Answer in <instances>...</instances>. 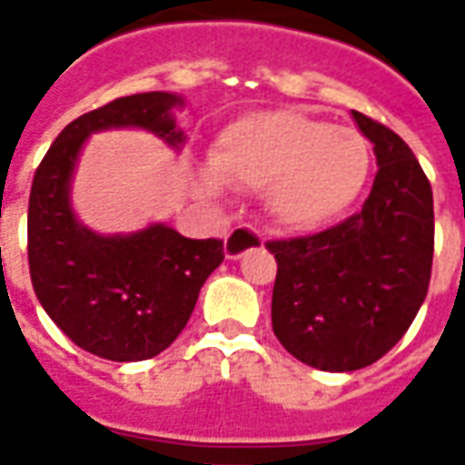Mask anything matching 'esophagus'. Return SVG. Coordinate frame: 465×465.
<instances>
[{
  "label": "esophagus",
  "instance_id": "obj_1",
  "mask_svg": "<svg viewBox=\"0 0 465 465\" xmlns=\"http://www.w3.org/2000/svg\"><path fill=\"white\" fill-rule=\"evenodd\" d=\"M259 243H262L259 232H253L249 226H239V229H233V232L226 236L223 253H226V259H242L243 252H249V249L259 246Z\"/></svg>",
  "mask_w": 465,
  "mask_h": 465
}]
</instances>
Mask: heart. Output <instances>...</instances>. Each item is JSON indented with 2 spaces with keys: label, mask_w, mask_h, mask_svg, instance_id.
<instances>
[{
  "label": "heart",
  "mask_w": 465,
  "mask_h": 465,
  "mask_svg": "<svg viewBox=\"0 0 465 465\" xmlns=\"http://www.w3.org/2000/svg\"><path fill=\"white\" fill-rule=\"evenodd\" d=\"M203 192L219 182L266 189L272 219L289 232H312L341 216L369 179V142L353 129L331 126L302 112L273 109L236 116L213 139Z\"/></svg>",
  "instance_id": "1"
}]
</instances>
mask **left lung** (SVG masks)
<instances>
[{"label":"left lung","instance_id":"1","mask_svg":"<svg viewBox=\"0 0 465 465\" xmlns=\"http://www.w3.org/2000/svg\"><path fill=\"white\" fill-rule=\"evenodd\" d=\"M379 172L361 212L326 232L266 242L276 259L272 326L313 369L356 371L386 356L429 293L433 192L409 143L351 112Z\"/></svg>","mask_w":465,"mask_h":465}]
</instances>
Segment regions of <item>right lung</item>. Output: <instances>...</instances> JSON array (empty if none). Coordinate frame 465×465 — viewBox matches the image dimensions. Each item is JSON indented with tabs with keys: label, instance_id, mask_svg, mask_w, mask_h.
Listing matches in <instances>:
<instances>
[{
	"label": "right lung",
	"instance_id": "obj_1",
	"mask_svg": "<svg viewBox=\"0 0 465 465\" xmlns=\"http://www.w3.org/2000/svg\"><path fill=\"white\" fill-rule=\"evenodd\" d=\"M182 104L169 92L114 99L66 124L36 166L26 216L32 286L49 319L102 359L143 361L172 346L223 262V242L186 239L163 223L126 236L94 233L76 222L69 202L89 134L136 126L179 146L183 132L172 109Z\"/></svg>",
	"mask_w": 465,
	"mask_h": 465
}]
</instances>
